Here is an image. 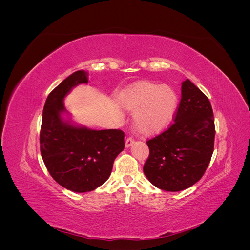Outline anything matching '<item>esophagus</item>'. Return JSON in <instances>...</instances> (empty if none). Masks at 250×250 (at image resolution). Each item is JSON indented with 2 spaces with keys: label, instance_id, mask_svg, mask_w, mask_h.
I'll use <instances>...</instances> for the list:
<instances>
[{
  "label": "esophagus",
  "instance_id": "34e87169",
  "mask_svg": "<svg viewBox=\"0 0 250 250\" xmlns=\"http://www.w3.org/2000/svg\"><path fill=\"white\" fill-rule=\"evenodd\" d=\"M133 143H134V140H133L132 138H127L126 141H125V146H126L127 148L130 147Z\"/></svg>",
  "mask_w": 250,
  "mask_h": 250
}]
</instances>
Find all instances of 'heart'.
Returning <instances> with one entry per match:
<instances>
[{
	"label": "heart",
	"mask_w": 250,
	"mask_h": 250,
	"mask_svg": "<svg viewBox=\"0 0 250 250\" xmlns=\"http://www.w3.org/2000/svg\"><path fill=\"white\" fill-rule=\"evenodd\" d=\"M121 102L126 109L135 112L133 124L137 131L152 135L172 123L178 109L179 97L170 85L146 81L127 88Z\"/></svg>",
	"instance_id": "1"
}]
</instances>
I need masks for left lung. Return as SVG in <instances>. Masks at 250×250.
I'll return each instance as SVG.
<instances>
[{
  "instance_id": "obj_1",
  "label": "left lung",
  "mask_w": 250,
  "mask_h": 250,
  "mask_svg": "<svg viewBox=\"0 0 250 250\" xmlns=\"http://www.w3.org/2000/svg\"><path fill=\"white\" fill-rule=\"evenodd\" d=\"M214 113L208 97L187 79L174 123L147 141L150 153L144 173L164 191L186 190L203 176L214 152Z\"/></svg>"
}]
</instances>
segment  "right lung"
Masks as SVG:
<instances>
[{"label":"right lung","mask_w":250,"mask_h":250,"mask_svg":"<svg viewBox=\"0 0 250 250\" xmlns=\"http://www.w3.org/2000/svg\"><path fill=\"white\" fill-rule=\"evenodd\" d=\"M87 82V73L77 71L52 90L43 106L40 135L42 157L51 176L76 193L94 191L103 185L125 147L122 130H94L63 118L64 97L73 87Z\"/></svg>","instance_id":"1"}]
</instances>
